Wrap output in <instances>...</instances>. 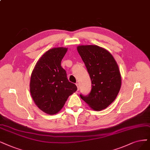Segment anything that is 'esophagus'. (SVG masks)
I'll use <instances>...</instances> for the list:
<instances>
[{"label": "esophagus", "mask_w": 150, "mask_h": 150, "mask_svg": "<svg viewBox=\"0 0 150 150\" xmlns=\"http://www.w3.org/2000/svg\"><path fill=\"white\" fill-rule=\"evenodd\" d=\"M76 86H77V88H78V91H79V88H80V85H79V83H76Z\"/></svg>", "instance_id": "1"}]
</instances>
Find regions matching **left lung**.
Instances as JSON below:
<instances>
[{
    "instance_id": "1",
    "label": "left lung",
    "mask_w": 150,
    "mask_h": 150,
    "mask_svg": "<svg viewBox=\"0 0 150 150\" xmlns=\"http://www.w3.org/2000/svg\"><path fill=\"white\" fill-rule=\"evenodd\" d=\"M91 80V91L81 98L92 109H106L117 97L122 78L118 65L112 55L106 49L96 45L77 46Z\"/></svg>"
}]
</instances>
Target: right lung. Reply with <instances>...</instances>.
<instances>
[{
  "label": "right lung",
  "mask_w": 150,
  "mask_h": 150,
  "mask_svg": "<svg viewBox=\"0 0 150 150\" xmlns=\"http://www.w3.org/2000/svg\"><path fill=\"white\" fill-rule=\"evenodd\" d=\"M67 49L59 47L48 50L38 60L31 73L30 91L33 100L39 109L49 115L58 113L69 96L77 90L61 67Z\"/></svg>",
  "instance_id": "right-lung-1"
}]
</instances>
